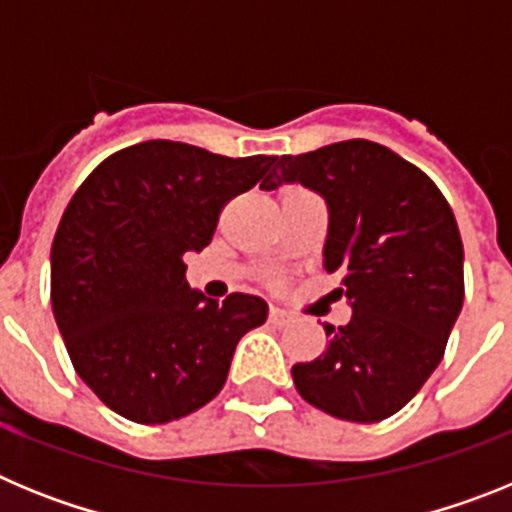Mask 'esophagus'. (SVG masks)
<instances>
[{"instance_id":"esophagus-1","label":"esophagus","mask_w":512,"mask_h":512,"mask_svg":"<svg viewBox=\"0 0 512 512\" xmlns=\"http://www.w3.org/2000/svg\"><path fill=\"white\" fill-rule=\"evenodd\" d=\"M269 323L274 325V328H284V325L289 323V312H284L282 307H271V310H269Z\"/></svg>"}]
</instances>
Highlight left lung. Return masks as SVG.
<instances>
[{"instance_id": "obj_1", "label": "left lung", "mask_w": 512, "mask_h": 512, "mask_svg": "<svg viewBox=\"0 0 512 512\" xmlns=\"http://www.w3.org/2000/svg\"><path fill=\"white\" fill-rule=\"evenodd\" d=\"M302 184L328 205L323 266L341 274L351 320L292 366L297 392L333 418L377 423L402 410L441 364L464 302V246L441 189L372 140L277 158L261 184Z\"/></svg>"}]
</instances>
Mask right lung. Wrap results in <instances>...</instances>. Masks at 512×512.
I'll return each instance as SVG.
<instances>
[{
    "label": "right lung",
    "mask_w": 512,
    "mask_h": 512,
    "mask_svg": "<svg viewBox=\"0 0 512 512\" xmlns=\"http://www.w3.org/2000/svg\"><path fill=\"white\" fill-rule=\"evenodd\" d=\"M274 156L228 158L146 140L104 158L58 223L51 305L76 374L122 418L171 423L223 390L261 297L207 300L184 253L212 241L225 202L256 187Z\"/></svg>",
    "instance_id": "right-lung-1"
}]
</instances>
